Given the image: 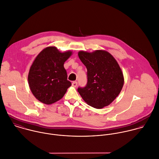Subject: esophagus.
<instances>
[{
  "label": "esophagus",
  "instance_id": "1",
  "mask_svg": "<svg viewBox=\"0 0 159 159\" xmlns=\"http://www.w3.org/2000/svg\"><path fill=\"white\" fill-rule=\"evenodd\" d=\"M72 85L73 87H77V82L76 81H74V82H72Z\"/></svg>",
  "mask_w": 159,
  "mask_h": 159
}]
</instances>
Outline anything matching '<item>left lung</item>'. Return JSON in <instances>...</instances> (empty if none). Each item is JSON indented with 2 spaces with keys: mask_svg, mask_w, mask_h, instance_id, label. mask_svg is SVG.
Masks as SVG:
<instances>
[{
  "mask_svg": "<svg viewBox=\"0 0 159 159\" xmlns=\"http://www.w3.org/2000/svg\"><path fill=\"white\" fill-rule=\"evenodd\" d=\"M78 56L87 69V83L78 92L90 106L100 109L118 96L124 84L121 69L113 56L103 50L81 51Z\"/></svg>",
  "mask_w": 159,
  "mask_h": 159,
  "instance_id": "8db88e82",
  "label": "left lung"
}]
</instances>
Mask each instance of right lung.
I'll use <instances>...</instances> for the list:
<instances>
[{
	"label": "right lung",
	"mask_w": 159,
	"mask_h": 159,
	"mask_svg": "<svg viewBox=\"0 0 159 159\" xmlns=\"http://www.w3.org/2000/svg\"><path fill=\"white\" fill-rule=\"evenodd\" d=\"M72 52H61L56 47L42 50L33 61L28 73L30 89L39 102L46 105L61 99L71 85L64 67L66 61Z\"/></svg>",
	"instance_id": "right-lung-1"
}]
</instances>
